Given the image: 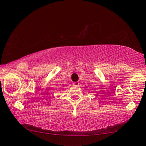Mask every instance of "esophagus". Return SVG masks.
I'll return each instance as SVG.
<instances>
[{
    "instance_id": "1",
    "label": "esophagus",
    "mask_w": 146,
    "mask_h": 146,
    "mask_svg": "<svg viewBox=\"0 0 146 146\" xmlns=\"http://www.w3.org/2000/svg\"><path fill=\"white\" fill-rule=\"evenodd\" d=\"M73 84V86H78L79 85V83L78 82H74Z\"/></svg>"
}]
</instances>
